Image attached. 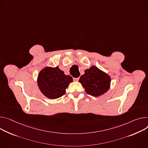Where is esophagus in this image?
I'll list each match as a JSON object with an SVG mask.
<instances>
[{"mask_svg": "<svg viewBox=\"0 0 148 148\" xmlns=\"http://www.w3.org/2000/svg\"><path fill=\"white\" fill-rule=\"evenodd\" d=\"M79 79V77H78V78H73L74 81H75V82H77V81H78Z\"/></svg>", "mask_w": 148, "mask_h": 148, "instance_id": "obj_1", "label": "esophagus"}]
</instances>
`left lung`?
Listing matches in <instances>:
<instances>
[{"label": "left lung", "instance_id": "1", "mask_svg": "<svg viewBox=\"0 0 148 148\" xmlns=\"http://www.w3.org/2000/svg\"><path fill=\"white\" fill-rule=\"evenodd\" d=\"M85 88L86 92L91 96L99 97L109 90L111 78L106 73L95 65L84 71L78 81Z\"/></svg>", "mask_w": 148, "mask_h": 148}]
</instances>
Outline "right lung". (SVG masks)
I'll use <instances>...</instances> for the list:
<instances>
[{
    "label": "right lung",
    "instance_id": "obj_1",
    "mask_svg": "<svg viewBox=\"0 0 148 148\" xmlns=\"http://www.w3.org/2000/svg\"><path fill=\"white\" fill-rule=\"evenodd\" d=\"M73 81L72 77L65 75L58 66H46L39 72L37 84L45 96L56 99L65 95V89Z\"/></svg>",
    "mask_w": 148,
    "mask_h": 148
}]
</instances>
